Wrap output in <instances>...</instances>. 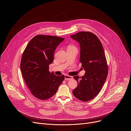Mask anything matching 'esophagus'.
<instances>
[{
    "mask_svg": "<svg viewBox=\"0 0 131 131\" xmlns=\"http://www.w3.org/2000/svg\"><path fill=\"white\" fill-rule=\"evenodd\" d=\"M71 79H72V76L67 75V74H66V75L65 76V80H71Z\"/></svg>",
    "mask_w": 131,
    "mask_h": 131,
    "instance_id": "esophagus-1",
    "label": "esophagus"
}]
</instances>
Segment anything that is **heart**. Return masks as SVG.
<instances>
[{"instance_id": "obj_1", "label": "heart", "mask_w": 131, "mask_h": 131, "mask_svg": "<svg viewBox=\"0 0 131 131\" xmlns=\"http://www.w3.org/2000/svg\"><path fill=\"white\" fill-rule=\"evenodd\" d=\"M68 48H75V47H74L73 46H69Z\"/></svg>"}]
</instances>
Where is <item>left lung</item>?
I'll list each match as a JSON object with an SVG mask.
<instances>
[{
  "label": "left lung",
  "mask_w": 131,
  "mask_h": 131,
  "mask_svg": "<svg viewBox=\"0 0 131 131\" xmlns=\"http://www.w3.org/2000/svg\"><path fill=\"white\" fill-rule=\"evenodd\" d=\"M70 37L79 42L80 62L85 70L83 76L73 77L78 85L72 94L78 100L88 102L97 96L107 78L108 68L105 54L101 41L94 34L79 31Z\"/></svg>",
  "instance_id": "obj_1"
}]
</instances>
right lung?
Here are the masks:
<instances>
[{
	"mask_svg": "<svg viewBox=\"0 0 131 131\" xmlns=\"http://www.w3.org/2000/svg\"><path fill=\"white\" fill-rule=\"evenodd\" d=\"M64 38L58 36L38 35L25 49L21 61V70L31 94L40 100L52 97L65 79L49 71L54 60V53Z\"/></svg>",
	"mask_w": 131,
	"mask_h": 131,
	"instance_id": "right-lung-1",
	"label": "right lung"
}]
</instances>
